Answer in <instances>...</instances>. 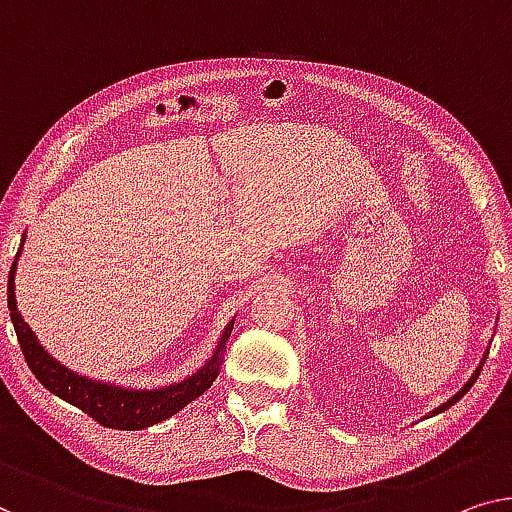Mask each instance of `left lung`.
<instances>
[{
  "mask_svg": "<svg viewBox=\"0 0 512 512\" xmlns=\"http://www.w3.org/2000/svg\"><path fill=\"white\" fill-rule=\"evenodd\" d=\"M485 358H487V356H483V361H480V365H478V368H476V372H474V375H471V379L467 381V384H464V386L460 388V391H457V393L453 395V398H451V400H446L444 404H441V407H437V409H434V411H430V414H432V416H434V414H441V411H446L448 407H453V404H455L457 400H460V398H462V395H464V393H467L471 386H474V381L478 379V375H480V370H483V363H485Z\"/></svg>",
  "mask_w": 512,
  "mask_h": 512,
  "instance_id": "8db88e82",
  "label": "left lung"
}]
</instances>
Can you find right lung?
Segmentation results:
<instances>
[{"label":"right lung","instance_id":"obj_1","mask_svg":"<svg viewBox=\"0 0 512 512\" xmlns=\"http://www.w3.org/2000/svg\"><path fill=\"white\" fill-rule=\"evenodd\" d=\"M25 246V236H22L20 250L15 255V262L11 266L9 276V310H11V322L15 335H18L20 349L25 354V361L29 370L34 372V377L48 388L52 395L66 400L73 407L85 411L87 416L94 418L105 427L112 430H144L156 423H163L167 418L179 414L188 402L207 391L213 384V379L218 377L220 365H223L227 340H230L234 319L225 326L223 335L218 338L216 352L211 354L207 363L202 365L195 375L186 377L183 381L170 386L160 388H126L119 384H110V381H98L82 377L78 372L68 370L66 365H61L57 358L48 354L41 342L36 340V333L29 329L25 319H22L18 310V301H15V269H18V257Z\"/></svg>","mask_w":512,"mask_h":512}]
</instances>
